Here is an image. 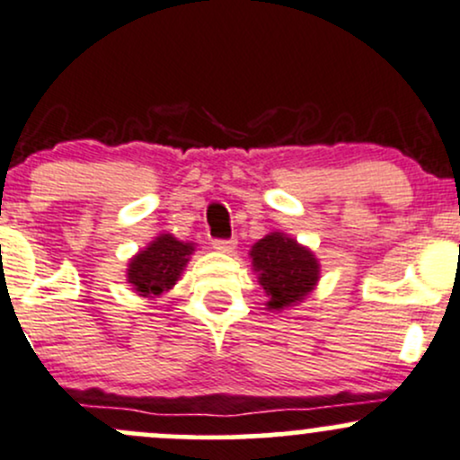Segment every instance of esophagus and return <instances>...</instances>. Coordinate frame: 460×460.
<instances>
[{
  "mask_svg": "<svg viewBox=\"0 0 460 460\" xmlns=\"http://www.w3.org/2000/svg\"><path fill=\"white\" fill-rule=\"evenodd\" d=\"M214 249L218 251V253H234L235 240H214Z\"/></svg>",
  "mask_w": 460,
  "mask_h": 460,
  "instance_id": "1",
  "label": "esophagus"
}]
</instances>
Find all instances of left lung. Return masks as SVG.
Segmentation results:
<instances>
[{
  "label": "left lung",
  "instance_id": "8db88e82",
  "mask_svg": "<svg viewBox=\"0 0 460 460\" xmlns=\"http://www.w3.org/2000/svg\"><path fill=\"white\" fill-rule=\"evenodd\" d=\"M251 260L270 310L296 305L319 284L321 264L314 253L279 231L255 242Z\"/></svg>",
  "mask_w": 460,
  "mask_h": 460
}]
</instances>
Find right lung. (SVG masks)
I'll list each match as a JSON object with an SVG mask.
<instances>
[{"label":"right lung","mask_w":460,"mask_h":460,"mask_svg":"<svg viewBox=\"0 0 460 460\" xmlns=\"http://www.w3.org/2000/svg\"><path fill=\"white\" fill-rule=\"evenodd\" d=\"M191 253H194L191 242L176 240L172 234H159L130 260L126 281L139 296L156 299L179 281Z\"/></svg>","instance_id":"right-lung-1"}]
</instances>
